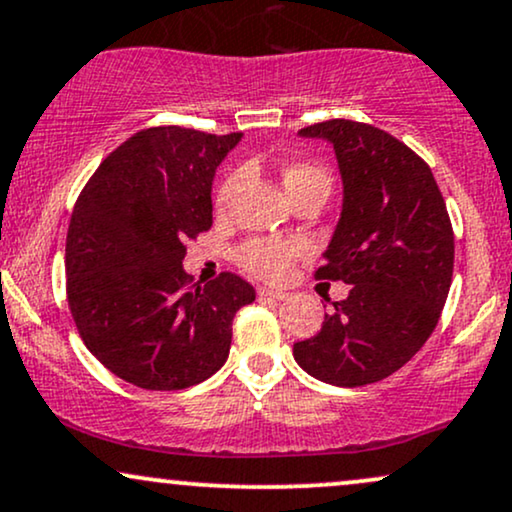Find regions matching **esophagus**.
I'll list each match as a JSON object with an SVG mask.
<instances>
[{
	"label": "esophagus",
	"instance_id": "1",
	"mask_svg": "<svg viewBox=\"0 0 512 512\" xmlns=\"http://www.w3.org/2000/svg\"><path fill=\"white\" fill-rule=\"evenodd\" d=\"M257 295H260V298H272V300H286L288 298V293L274 291V288H264V286L257 288Z\"/></svg>",
	"mask_w": 512,
	"mask_h": 512
}]
</instances>
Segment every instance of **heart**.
Returning a JSON list of instances; mask_svg holds the SVG:
<instances>
[{
    "label": "heart",
    "mask_w": 512,
    "mask_h": 512,
    "mask_svg": "<svg viewBox=\"0 0 512 512\" xmlns=\"http://www.w3.org/2000/svg\"><path fill=\"white\" fill-rule=\"evenodd\" d=\"M283 188L288 195L300 193L305 188H326L329 190V176L324 169L310 164V162H291L283 169L281 174ZM240 186V174L233 171L221 181L217 190V209L226 212L231 207L233 195ZM303 252V245L295 243V240H276V238H252L248 243L240 245L238 250V262L245 272H250L257 279L267 281H281L283 276L291 269V262Z\"/></svg>",
    "instance_id": "1"
}]
</instances>
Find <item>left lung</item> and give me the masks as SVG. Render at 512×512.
Segmentation results:
<instances>
[{"mask_svg":"<svg viewBox=\"0 0 512 512\" xmlns=\"http://www.w3.org/2000/svg\"><path fill=\"white\" fill-rule=\"evenodd\" d=\"M300 135L334 145L343 209L315 279L350 283V293L293 357L326 384H374L424 346L446 305L455 252L446 202L429 164L381 128L331 119Z\"/></svg>","mask_w":512,"mask_h":512,"instance_id":"8db88e82","label":"left lung"}]
</instances>
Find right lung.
<instances>
[{
  "label": "right lung",
  "instance_id": "1",
  "mask_svg": "<svg viewBox=\"0 0 512 512\" xmlns=\"http://www.w3.org/2000/svg\"><path fill=\"white\" fill-rule=\"evenodd\" d=\"M243 133L155 126L121 143L80 190L66 233V298L83 343L147 391L212 377L255 288L231 272H183L186 243L212 229V178Z\"/></svg>",
  "mask_w": 512,
  "mask_h": 512
}]
</instances>
